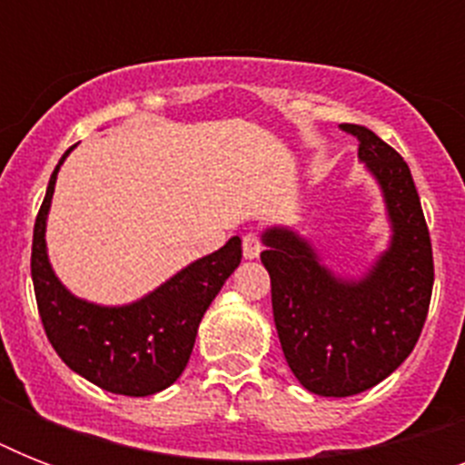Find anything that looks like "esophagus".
Returning a JSON list of instances; mask_svg holds the SVG:
<instances>
[{
    "label": "esophagus",
    "instance_id": "34e87169",
    "mask_svg": "<svg viewBox=\"0 0 465 465\" xmlns=\"http://www.w3.org/2000/svg\"><path fill=\"white\" fill-rule=\"evenodd\" d=\"M261 248L262 243L258 233L255 232L243 233V255H246V258H258V255H261Z\"/></svg>",
    "mask_w": 465,
    "mask_h": 465
}]
</instances>
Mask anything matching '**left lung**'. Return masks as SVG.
<instances>
[{
    "mask_svg": "<svg viewBox=\"0 0 465 465\" xmlns=\"http://www.w3.org/2000/svg\"><path fill=\"white\" fill-rule=\"evenodd\" d=\"M360 142V159L381 183L393 222L389 253L360 282H342L304 239L270 229L262 265L284 360L316 396H357L396 371L427 321L434 284L432 241L411 168L361 125H340Z\"/></svg>",
    "mask_w": 465,
    "mask_h": 465,
    "instance_id": "obj_1",
    "label": "left lung"
}]
</instances>
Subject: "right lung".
Here are the masks:
<instances>
[{"mask_svg":"<svg viewBox=\"0 0 465 465\" xmlns=\"http://www.w3.org/2000/svg\"><path fill=\"white\" fill-rule=\"evenodd\" d=\"M60 163L35 217L31 251L33 290L47 340L72 371L98 389L134 398L159 393L188 364L204 311L239 268L241 239H229L217 253L181 270L137 304L118 309L86 304L62 287L45 253V219Z\"/></svg>","mask_w":465,"mask_h":465,"instance_id":"obj_1","label":"right lung"}]
</instances>
